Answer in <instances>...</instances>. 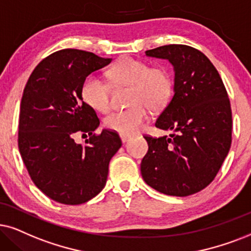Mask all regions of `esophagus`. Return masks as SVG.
<instances>
[{
  "label": "esophagus",
  "mask_w": 251,
  "mask_h": 251,
  "mask_svg": "<svg viewBox=\"0 0 251 251\" xmlns=\"http://www.w3.org/2000/svg\"><path fill=\"white\" fill-rule=\"evenodd\" d=\"M120 139H122V141L124 142V144H125V142H127L129 139H131V136H128V135H124V134H120Z\"/></svg>",
  "instance_id": "1"
}]
</instances>
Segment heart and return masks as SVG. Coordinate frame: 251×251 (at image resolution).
Wrapping results in <instances>:
<instances>
[{
	"label": "heart",
	"mask_w": 251,
	"mask_h": 251,
	"mask_svg": "<svg viewBox=\"0 0 251 251\" xmlns=\"http://www.w3.org/2000/svg\"><path fill=\"white\" fill-rule=\"evenodd\" d=\"M115 87H129V107L116 111L104 119V126L124 135H132L142 128L147 120V109L162 110L173 94V77L164 66H151L147 61L123 56L107 71ZM81 96L93 109L106 112L111 105L110 87L94 74L82 82Z\"/></svg>",
	"instance_id": "heart-1"
}]
</instances>
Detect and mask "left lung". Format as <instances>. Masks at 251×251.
Instances as JSON below:
<instances>
[{
    "label": "left lung",
    "mask_w": 251,
    "mask_h": 251,
    "mask_svg": "<svg viewBox=\"0 0 251 251\" xmlns=\"http://www.w3.org/2000/svg\"><path fill=\"white\" fill-rule=\"evenodd\" d=\"M146 54L173 63L175 94L155 123L173 134L145 135L148 153L141 162L142 178L164 195H193L215 178L229 151V97L217 68L199 50L164 45Z\"/></svg>",
    "instance_id": "8db88e82"
}]
</instances>
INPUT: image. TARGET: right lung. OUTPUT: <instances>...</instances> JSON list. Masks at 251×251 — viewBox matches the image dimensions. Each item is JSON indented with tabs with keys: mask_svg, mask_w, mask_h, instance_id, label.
I'll use <instances>...</instances> for the list:
<instances>
[{
	"mask_svg": "<svg viewBox=\"0 0 251 251\" xmlns=\"http://www.w3.org/2000/svg\"><path fill=\"white\" fill-rule=\"evenodd\" d=\"M111 61L74 49L56 50L38 63L23 91L18 148L34 185L53 201L78 205L105 186L109 163L122 146L118 133H95L100 119L81 96L82 82ZM83 132L86 145L74 136Z\"/></svg>",
	"mask_w": 251,
	"mask_h": 251,
	"instance_id": "right-lung-1",
	"label": "right lung"
}]
</instances>
